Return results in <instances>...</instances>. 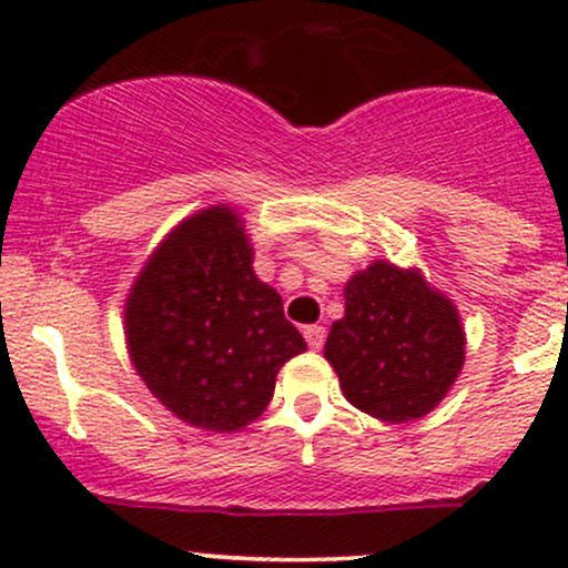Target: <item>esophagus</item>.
I'll use <instances>...</instances> for the list:
<instances>
[{
    "mask_svg": "<svg viewBox=\"0 0 568 568\" xmlns=\"http://www.w3.org/2000/svg\"><path fill=\"white\" fill-rule=\"evenodd\" d=\"M324 337H326V329L321 324L305 326V341H307V346L313 348V352H318V348L324 346Z\"/></svg>",
    "mask_w": 568,
    "mask_h": 568,
    "instance_id": "34e87169",
    "label": "esophagus"
}]
</instances>
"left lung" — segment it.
<instances>
[{
    "instance_id": "8db88e82",
    "label": "left lung",
    "mask_w": 568,
    "mask_h": 568,
    "mask_svg": "<svg viewBox=\"0 0 568 568\" xmlns=\"http://www.w3.org/2000/svg\"><path fill=\"white\" fill-rule=\"evenodd\" d=\"M346 311L324 343L348 404L385 423L428 415L459 379L462 316L420 268L374 261L343 288Z\"/></svg>"
}]
</instances>
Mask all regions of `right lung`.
<instances>
[{
  "instance_id": "obj_1",
  "label": "right lung",
  "mask_w": 568,
  "mask_h": 568,
  "mask_svg": "<svg viewBox=\"0 0 568 568\" xmlns=\"http://www.w3.org/2000/svg\"><path fill=\"white\" fill-rule=\"evenodd\" d=\"M252 257L242 216L227 203L209 205L162 239L125 296L131 365L153 398L203 432L250 426L280 368L307 352Z\"/></svg>"
}]
</instances>
